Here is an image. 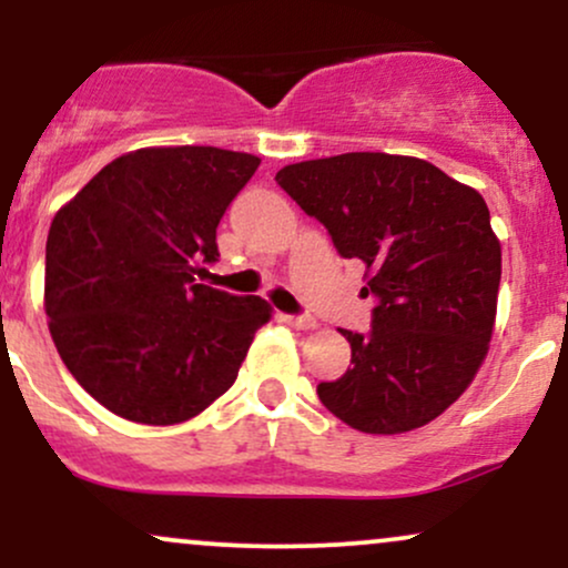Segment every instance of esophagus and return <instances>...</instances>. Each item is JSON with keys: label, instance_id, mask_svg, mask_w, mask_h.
I'll use <instances>...</instances> for the list:
<instances>
[{"label": "esophagus", "instance_id": "34e87169", "mask_svg": "<svg viewBox=\"0 0 568 568\" xmlns=\"http://www.w3.org/2000/svg\"><path fill=\"white\" fill-rule=\"evenodd\" d=\"M285 323L291 325V328H296V331H312L315 328V317H310V315H288L285 317Z\"/></svg>", "mask_w": 568, "mask_h": 568}]
</instances>
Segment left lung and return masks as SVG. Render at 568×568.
Here are the masks:
<instances>
[{"label": "left lung", "instance_id": "1", "mask_svg": "<svg viewBox=\"0 0 568 568\" xmlns=\"http://www.w3.org/2000/svg\"><path fill=\"white\" fill-rule=\"evenodd\" d=\"M275 181L366 264L371 334L352 368L317 384L323 406L371 435L425 427L470 387L497 321L501 245L486 200L433 162L349 152L285 165Z\"/></svg>", "mask_w": 568, "mask_h": 568}]
</instances>
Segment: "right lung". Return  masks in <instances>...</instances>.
Instances as JSON below:
<instances>
[{
    "label": "right lung",
    "mask_w": 568,
    "mask_h": 568,
    "mask_svg": "<svg viewBox=\"0 0 568 568\" xmlns=\"http://www.w3.org/2000/svg\"><path fill=\"white\" fill-rule=\"evenodd\" d=\"M258 158L219 146L122 154L55 213L44 312L84 393L139 425H181L237 379L270 323L262 296L202 285L216 226Z\"/></svg>",
    "instance_id": "obj_1"
}]
</instances>
